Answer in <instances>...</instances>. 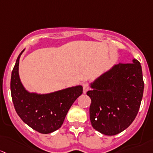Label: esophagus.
Instances as JSON below:
<instances>
[{"instance_id":"1","label":"esophagus","mask_w":153,"mask_h":153,"mask_svg":"<svg viewBox=\"0 0 153 153\" xmlns=\"http://www.w3.org/2000/svg\"><path fill=\"white\" fill-rule=\"evenodd\" d=\"M90 89V86L88 83H84L83 84V93L84 94H86L88 90Z\"/></svg>"}]
</instances>
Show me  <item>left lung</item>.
Returning a JSON list of instances; mask_svg holds the SVG:
<instances>
[{"label":"left lung","instance_id":"left-lung-1","mask_svg":"<svg viewBox=\"0 0 153 153\" xmlns=\"http://www.w3.org/2000/svg\"><path fill=\"white\" fill-rule=\"evenodd\" d=\"M90 120L100 133L114 135L127 129L136 117L144 93L141 63L114 65L90 84Z\"/></svg>","mask_w":153,"mask_h":153}]
</instances>
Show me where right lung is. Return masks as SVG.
I'll list each match as a JSON object with an SVG mask.
<instances>
[{
  "mask_svg": "<svg viewBox=\"0 0 153 153\" xmlns=\"http://www.w3.org/2000/svg\"><path fill=\"white\" fill-rule=\"evenodd\" d=\"M19 54L11 76V94L17 113L24 123L42 134L51 133L62 126L68 111L82 94V86L76 85L49 94L30 93L19 76Z\"/></svg>",
  "mask_w": 153,
  "mask_h": 153,
  "instance_id": "obj_1",
  "label": "right lung"
}]
</instances>
